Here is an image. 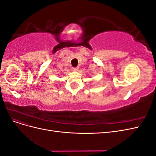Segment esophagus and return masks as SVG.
I'll use <instances>...</instances> for the list:
<instances>
[{"mask_svg": "<svg viewBox=\"0 0 156 156\" xmlns=\"http://www.w3.org/2000/svg\"><path fill=\"white\" fill-rule=\"evenodd\" d=\"M72 69H73V71H74V72H77V71H78V69H79V68L78 67L73 68Z\"/></svg>", "mask_w": 156, "mask_h": 156, "instance_id": "esophagus-1", "label": "esophagus"}]
</instances>
